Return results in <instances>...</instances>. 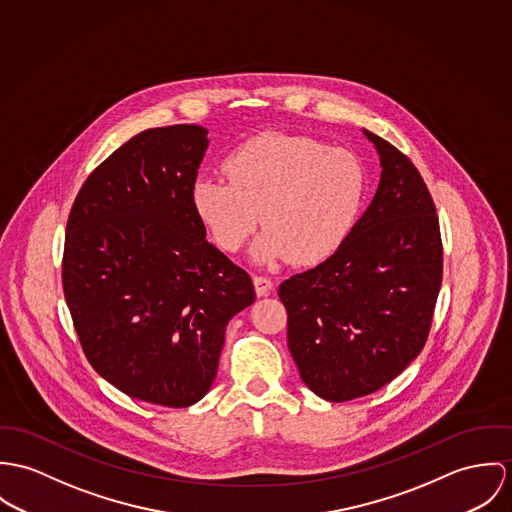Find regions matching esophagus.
<instances>
[{
    "label": "esophagus",
    "instance_id": "obj_1",
    "mask_svg": "<svg viewBox=\"0 0 512 512\" xmlns=\"http://www.w3.org/2000/svg\"><path fill=\"white\" fill-rule=\"evenodd\" d=\"M253 284H255L257 296H269V294L273 292V288H275V283H273L271 279L261 277V275H255V277H253Z\"/></svg>",
    "mask_w": 512,
    "mask_h": 512
}]
</instances>
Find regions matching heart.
<instances>
[{"label":"heart","instance_id":"b5f03b06","mask_svg":"<svg viewBox=\"0 0 512 512\" xmlns=\"http://www.w3.org/2000/svg\"><path fill=\"white\" fill-rule=\"evenodd\" d=\"M226 178H198L192 204L216 245L239 251L263 222L253 245L257 263L290 259L316 265L332 257L357 222L365 169L345 149L302 135L267 131L239 143L224 159Z\"/></svg>","mask_w":512,"mask_h":512}]
</instances>
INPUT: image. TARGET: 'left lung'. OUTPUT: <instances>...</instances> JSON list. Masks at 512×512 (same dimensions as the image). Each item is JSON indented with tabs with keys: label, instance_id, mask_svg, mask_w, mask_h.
<instances>
[{
	"label": "left lung",
	"instance_id": "left-lung-1",
	"mask_svg": "<svg viewBox=\"0 0 512 512\" xmlns=\"http://www.w3.org/2000/svg\"><path fill=\"white\" fill-rule=\"evenodd\" d=\"M363 133L383 169L373 202L330 259L279 286L300 379L330 402L371 395L416 359L442 284L440 222L420 172Z\"/></svg>",
	"mask_w": 512,
	"mask_h": 512
}]
</instances>
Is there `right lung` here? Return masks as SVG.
<instances>
[{
  "instance_id": "right-lung-1",
  "label": "right lung",
  "mask_w": 512,
  "mask_h": 512,
  "mask_svg": "<svg viewBox=\"0 0 512 512\" xmlns=\"http://www.w3.org/2000/svg\"><path fill=\"white\" fill-rule=\"evenodd\" d=\"M206 135L182 123L129 139L82 184L64 237V298L90 365L171 408L210 391L226 326L255 300L192 204Z\"/></svg>"
}]
</instances>
